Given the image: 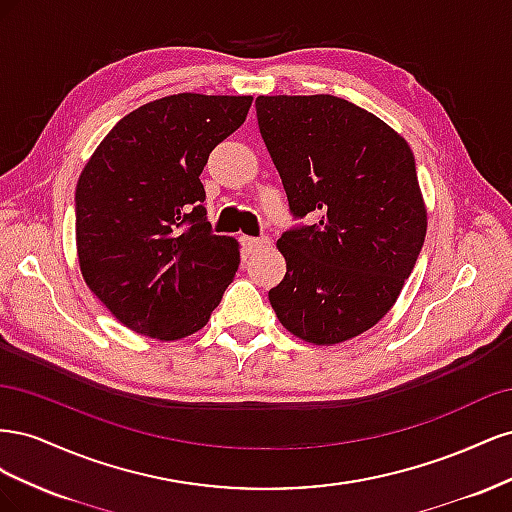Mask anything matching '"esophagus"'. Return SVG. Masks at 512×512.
Instances as JSON below:
<instances>
[{
    "mask_svg": "<svg viewBox=\"0 0 512 512\" xmlns=\"http://www.w3.org/2000/svg\"><path fill=\"white\" fill-rule=\"evenodd\" d=\"M269 243H271L269 237H241V247L247 256L265 250V247H269Z\"/></svg>",
    "mask_w": 512,
    "mask_h": 512,
    "instance_id": "34e87169",
    "label": "esophagus"
}]
</instances>
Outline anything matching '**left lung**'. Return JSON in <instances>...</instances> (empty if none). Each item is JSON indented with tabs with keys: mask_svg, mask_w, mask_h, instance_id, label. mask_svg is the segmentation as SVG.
Listing matches in <instances>:
<instances>
[{
	"mask_svg": "<svg viewBox=\"0 0 512 512\" xmlns=\"http://www.w3.org/2000/svg\"><path fill=\"white\" fill-rule=\"evenodd\" d=\"M256 115L290 213L318 215L277 239L286 275L269 301L305 342H346L389 312L421 254L427 211L412 149L337 96H258Z\"/></svg>",
	"mask_w": 512,
	"mask_h": 512,
	"instance_id": "obj_1",
	"label": "left lung"
}]
</instances>
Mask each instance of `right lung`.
Wrapping results in <instances>:
<instances>
[{
  "label": "right lung",
  "instance_id": "1",
  "mask_svg": "<svg viewBox=\"0 0 512 512\" xmlns=\"http://www.w3.org/2000/svg\"><path fill=\"white\" fill-rule=\"evenodd\" d=\"M252 96L177 94L123 117L76 183V252L91 292L128 329L173 342L203 329L239 267L213 235L200 173Z\"/></svg>",
  "mask_w": 512,
  "mask_h": 512
}]
</instances>
